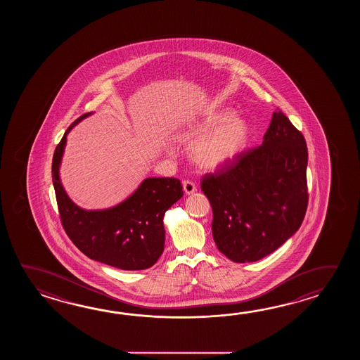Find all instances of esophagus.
<instances>
[{"instance_id":"esophagus-1","label":"esophagus","mask_w":360,"mask_h":360,"mask_svg":"<svg viewBox=\"0 0 360 360\" xmlns=\"http://www.w3.org/2000/svg\"><path fill=\"white\" fill-rule=\"evenodd\" d=\"M183 188L184 191H185V194H193L194 191H197V186H195V184L191 183L189 180H184L183 181Z\"/></svg>"}]
</instances>
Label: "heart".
Wrapping results in <instances>:
<instances>
[{
    "instance_id": "1",
    "label": "heart",
    "mask_w": 360,
    "mask_h": 360,
    "mask_svg": "<svg viewBox=\"0 0 360 360\" xmlns=\"http://www.w3.org/2000/svg\"><path fill=\"white\" fill-rule=\"evenodd\" d=\"M247 139V123L236 120L231 110H222L194 123L177 136L181 143H193L189 158L203 171H216L229 165L243 150Z\"/></svg>"
}]
</instances>
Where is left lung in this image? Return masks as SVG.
<instances>
[{"instance_id": "left-lung-1", "label": "left lung", "mask_w": 360, "mask_h": 360, "mask_svg": "<svg viewBox=\"0 0 360 360\" xmlns=\"http://www.w3.org/2000/svg\"><path fill=\"white\" fill-rule=\"evenodd\" d=\"M306 167L305 138L276 110L260 146L202 177L219 251L234 262H253L291 238L307 208Z\"/></svg>"}]
</instances>
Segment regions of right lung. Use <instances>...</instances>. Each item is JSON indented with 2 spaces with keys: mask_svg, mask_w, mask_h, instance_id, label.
Listing matches in <instances>:
<instances>
[{
  "mask_svg": "<svg viewBox=\"0 0 360 360\" xmlns=\"http://www.w3.org/2000/svg\"><path fill=\"white\" fill-rule=\"evenodd\" d=\"M65 131L53 157V183L61 224L69 239L91 260L122 270L153 266L165 248L163 216L183 197V186L175 177H148L120 205L107 210H84L72 202L59 176L67 135Z\"/></svg>",
  "mask_w": 360,
  "mask_h": 360,
  "instance_id": "right-lung-1",
  "label": "right lung"
}]
</instances>
